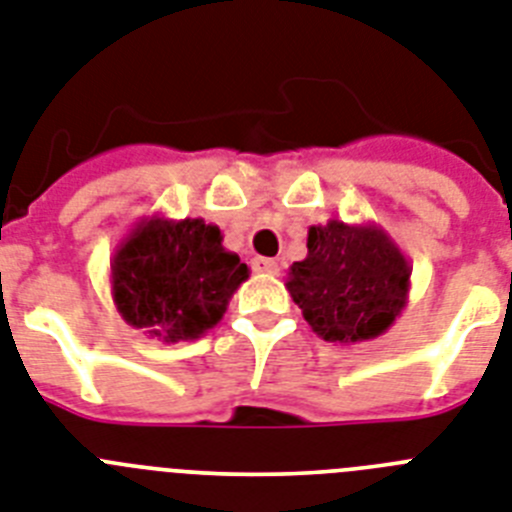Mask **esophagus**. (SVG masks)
<instances>
[{"label":"esophagus","mask_w":512,"mask_h":512,"mask_svg":"<svg viewBox=\"0 0 512 512\" xmlns=\"http://www.w3.org/2000/svg\"><path fill=\"white\" fill-rule=\"evenodd\" d=\"M252 268H255L257 273H265V276H278L281 265H278L273 257H255V260H252Z\"/></svg>","instance_id":"1"}]
</instances>
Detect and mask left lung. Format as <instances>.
<instances>
[{
  "mask_svg": "<svg viewBox=\"0 0 512 512\" xmlns=\"http://www.w3.org/2000/svg\"><path fill=\"white\" fill-rule=\"evenodd\" d=\"M411 265L377 223L330 218L309 226L307 257L291 265L286 289L322 341L382 336L409 302Z\"/></svg>",
  "mask_w": 512,
  "mask_h": 512,
  "instance_id": "8db88e82",
  "label": "left lung"
}]
</instances>
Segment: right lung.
I'll return each instance as SVG.
<instances>
[{"label":"right lung","mask_w":512,"mask_h":512,"mask_svg":"<svg viewBox=\"0 0 512 512\" xmlns=\"http://www.w3.org/2000/svg\"><path fill=\"white\" fill-rule=\"evenodd\" d=\"M247 278V265L223 247L221 229L203 218H143L111 257L119 315L166 343L195 341L216 328Z\"/></svg>","instance_id":"obj_1"}]
</instances>
